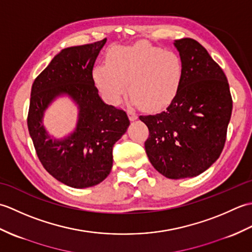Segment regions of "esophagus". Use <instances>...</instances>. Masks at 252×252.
Wrapping results in <instances>:
<instances>
[{
	"label": "esophagus",
	"instance_id": "obj_1",
	"mask_svg": "<svg viewBox=\"0 0 252 252\" xmlns=\"http://www.w3.org/2000/svg\"><path fill=\"white\" fill-rule=\"evenodd\" d=\"M127 116H129V118H130V120H132V121H134V120H136L137 119V114L136 112L133 110V109H131V108H129L127 109Z\"/></svg>",
	"mask_w": 252,
	"mask_h": 252
}]
</instances>
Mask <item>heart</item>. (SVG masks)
Listing matches in <instances>:
<instances>
[{
  "mask_svg": "<svg viewBox=\"0 0 252 252\" xmlns=\"http://www.w3.org/2000/svg\"><path fill=\"white\" fill-rule=\"evenodd\" d=\"M182 78L183 63L178 53L147 42L112 47L106 63L93 70L96 87L109 104L119 103L127 84L133 101L148 110L170 104L179 92Z\"/></svg>",
  "mask_w": 252,
  "mask_h": 252,
  "instance_id": "b5f03b06",
  "label": "heart"
}]
</instances>
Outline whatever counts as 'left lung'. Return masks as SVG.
<instances>
[{
  "label": "left lung",
  "instance_id": "left-lung-1",
  "mask_svg": "<svg viewBox=\"0 0 252 252\" xmlns=\"http://www.w3.org/2000/svg\"><path fill=\"white\" fill-rule=\"evenodd\" d=\"M174 45L183 63L179 92L164 111L140 119L149 130V161L178 180L199 175L220 157L233 99L225 73L199 42L184 37Z\"/></svg>",
  "mask_w": 252,
  "mask_h": 252
}]
</instances>
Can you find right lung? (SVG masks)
Listing matches in <instances>:
<instances>
[{"mask_svg":"<svg viewBox=\"0 0 252 252\" xmlns=\"http://www.w3.org/2000/svg\"><path fill=\"white\" fill-rule=\"evenodd\" d=\"M106 39L63 49L34 80L28 111L29 134L37 158L52 176L74 189L97 185L110 173L112 148L125 134L126 112L105 104L93 79V67ZM67 94L79 106L76 130L56 141L41 125L43 112L57 95Z\"/></svg>","mask_w":252,"mask_h":252,"instance_id":"1","label":"right lung"}]
</instances>
